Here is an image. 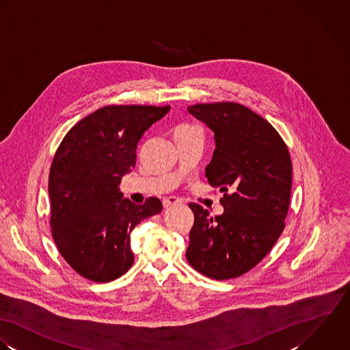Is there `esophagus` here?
I'll return each instance as SVG.
<instances>
[{
	"mask_svg": "<svg viewBox=\"0 0 350 350\" xmlns=\"http://www.w3.org/2000/svg\"><path fill=\"white\" fill-rule=\"evenodd\" d=\"M178 203H180V200L177 198H174V196H169V198H165L162 200V204H163L165 208H170V207H173V206H176Z\"/></svg>",
	"mask_w": 350,
	"mask_h": 350,
	"instance_id": "1",
	"label": "esophagus"
}]
</instances>
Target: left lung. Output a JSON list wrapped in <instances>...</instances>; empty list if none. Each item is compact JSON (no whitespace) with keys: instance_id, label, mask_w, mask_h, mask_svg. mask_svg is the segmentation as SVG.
Here are the masks:
<instances>
[{"instance_id":"8db88e82","label":"left lung","mask_w":350,"mask_h":350,"mask_svg":"<svg viewBox=\"0 0 350 350\" xmlns=\"http://www.w3.org/2000/svg\"><path fill=\"white\" fill-rule=\"evenodd\" d=\"M188 112L215 134L206 177L223 192L224 212L212 217L202 206L189 204L195 223L187 260L211 279H234L271 252L285 227L292 187L289 151L273 126L245 105L195 104Z\"/></svg>"}]
</instances>
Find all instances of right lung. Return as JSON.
I'll use <instances>...</instances> for the list:
<instances>
[{"instance_id": "right-lung-1", "label": "right lung", "mask_w": 350, "mask_h": 350, "mask_svg": "<svg viewBox=\"0 0 350 350\" xmlns=\"http://www.w3.org/2000/svg\"><path fill=\"white\" fill-rule=\"evenodd\" d=\"M170 105H107L78 122L61 142L50 169L51 232L71 268L108 282L134 264L130 234L162 211L150 198L137 206L123 198L122 177L137 162L142 135Z\"/></svg>"}]
</instances>
